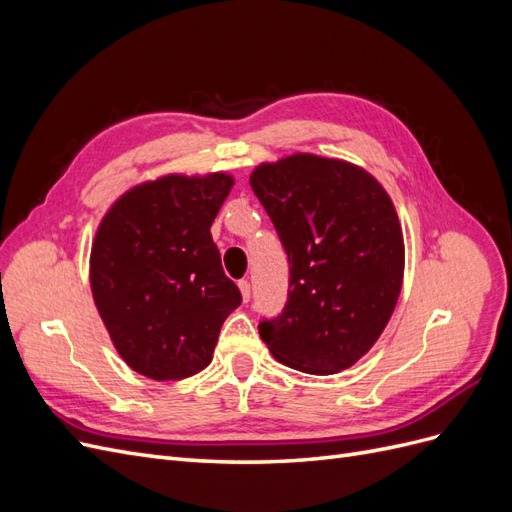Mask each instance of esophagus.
<instances>
[{"label":"esophagus","instance_id":"esophagus-1","mask_svg":"<svg viewBox=\"0 0 512 512\" xmlns=\"http://www.w3.org/2000/svg\"><path fill=\"white\" fill-rule=\"evenodd\" d=\"M239 290H241V297H243V301H245V303L250 301V297H252V286H250V282H247V280H241V282H239Z\"/></svg>","mask_w":512,"mask_h":512}]
</instances>
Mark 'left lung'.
<instances>
[{
    "label": "left lung",
    "mask_w": 512,
    "mask_h": 512,
    "mask_svg": "<svg viewBox=\"0 0 512 512\" xmlns=\"http://www.w3.org/2000/svg\"><path fill=\"white\" fill-rule=\"evenodd\" d=\"M252 190L288 254V301L258 333L277 361L329 376L378 342L404 282L393 200L361 166L294 153L260 164Z\"/></svg>",
    "instance_id": "obj_1"
}]
</instances>
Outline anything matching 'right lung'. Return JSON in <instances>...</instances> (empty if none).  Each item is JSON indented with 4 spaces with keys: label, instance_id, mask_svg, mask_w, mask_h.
I'll list each match as a JSON object with an SVG mask.
<instances>
[{
    "label": "right lung",
    "instance_id": "obj_1",
    "mask_svg": "<svg viewBox=\"0 0 512 512\" xmlns=\"http://www.w3.org/2000/svg\"><path fill=\"white\" fill-rule=\"evenodd\" d=\"M235 179L166 175L128 190L102 218L89 258L98 314L121 359L151 380H181L211 359L241 305L211 224Z\"/></svg>",
    "mask_w": 512,
    "mask_h": 512
}]
</instances>
